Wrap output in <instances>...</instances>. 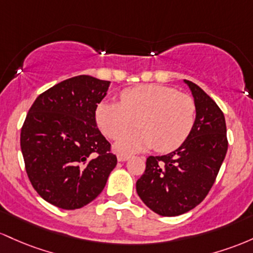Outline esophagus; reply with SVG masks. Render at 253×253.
<instances>
[{
    "instance_id": "obj_1",
    "label": "esophagus",
    "mask_w": 253,
    "mask_h": 253,
    "mask_svg": "<svg viewBox=\"0 0 253 253\" xmlns=\"http://www.w3.org/2000/svg\"><path fill=\"white\" fill-rule=\"evenodd\" d=\"M117 159L119 163H124V161H126L127 159H129V155H126V154H118L117 155Z\"/></svg>"
}]
</instances>
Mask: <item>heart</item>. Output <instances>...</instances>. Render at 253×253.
Masks as SVG:
<instances>
[{
	"mask_svg": "<svg viewBox=\"0 0 253 253\" xmlns=\"http://www.w3.org/2000/svg\"><path fill=\"white\" fill-rule=\"evenodd\" d=\"M196 118L194 99L177 89L159 84H141L126 89L121 104L101 101L95 109L99 129L109 138H118L135 126L140 130L122 136L115 148L131 153L154 147L158 152L177 149L186 140Z\"/></svg>",
	"mask_w": 253,
	"mask_h": 253,
	"instance_id": "heart-1",
	"label": "heart"
}]
</instances>
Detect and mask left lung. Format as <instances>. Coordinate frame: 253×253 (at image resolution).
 I'll return each instance as SVG.
<instances>
[{"instance_id":"8db88e82","label":"left lung","mask_w":253,"mask_h":253,"mask_svg":"<svg viewBox=\"0 0 253 253\" xmlns=\"http://www.w3.org/2000/svg\"><path fill=\"white\" fill-rule=\"evenodd\" d=\"M196 105V118L179 148L147 159L136 181L142 202L161 216H178L198 206L211 189L225 160L228 142L225 116L194 82L184 80Z\"/></svg>"}]
</instances>
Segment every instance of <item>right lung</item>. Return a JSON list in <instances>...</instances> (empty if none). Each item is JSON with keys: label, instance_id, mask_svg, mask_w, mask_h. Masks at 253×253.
<instances>
[{"label": "right lung", "instance_id": "1", "mask_svg": "<svg viewBox=\"0 0 253 253\" xmlns=\"http://www.w3.org/2000/svg\"><path fill=\"white\" fill-rule=\"evenodd\" d=\"M111 82L79 75L42 93L20 136L33 188L46 202L74 211L95 200L117 158L96 127L95 109Z\"/></svg>", "mask_w": 253, "mask_h": 253}]
</instances>
